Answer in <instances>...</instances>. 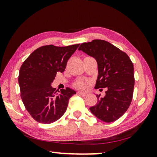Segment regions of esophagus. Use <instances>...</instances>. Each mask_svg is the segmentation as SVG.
Listing matches in <instances>:
<instances>
[{
	"label": "esophagus",
	"instance_id": "esophagus-1",
	"mask_svg": "<svg viewBox=\"0 0 157 157\" xmlns=\"http://www.w3.org/2000/svg\"><path fill=\"white\" fill-rule=\"evenodd\" d=\"M78 94H79V95H81V96H86L88 95V94L84 93V92H81V91H78Z\"/></svg>",
	"mask_w": 157,
	"mask_h": 157
}]
</instances>
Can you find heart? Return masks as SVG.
<instances>
[{
    "instance_id": "obj_1",
    "label": "heart",
    "mask_w": 157,
    "mask_h": 157,
    "mask_svg": "<svg viewBox=\"0 0 157 157\" xmlns=\"http://www.w3.org/2000/svg\"><path fill=\"white\" fill-rule=\"evenodd\" d=\"M88 83L83 81H78L74 83L75 87L78 89H86L87 88Z\"/></svg>"
}]
</instances>
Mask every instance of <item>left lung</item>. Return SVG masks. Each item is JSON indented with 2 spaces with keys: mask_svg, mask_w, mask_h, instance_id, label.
Segmentation results:
<instances>
[{
  "mask_svg": "<svg viewBox=\"0 0 157 157\" xmlns=\"http://www.w3.org/2000/svg\"><path fill=\"white\" fill-rule=\"evenodd\" d=\"M94 57L98 63L96 89L106 88L104 97L96 95L98 101L90 107L94 115L110 123L124 114L132 101L134 86V65L125 52L104 40L83 43L78 48Z\"/></svg>",
  "mask_w": 157,
  "mask_h": 157,
  "instance_id": "8db88e82",
  "label": "left lung"
}]
</instances>
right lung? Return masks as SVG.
<instances>
[{
    "label": "right lung",
    "mask_w": 157,
    "mask_h": 157,
    "mask_svg": "<svg viewBox=\"0 0 157 157\" xmlns=\"http://www.w3.org/2000/svg\"><path fill=\"white\" fill-rule=\"evenodd\" d=\"M80 44L59 47L46 45L36 49L21 66V97L30 115L41 124H51L66 112L69 98L76 94L66 88L56 92L51 83L58 72L65 71L68 59Z\"/></svg>",
    "instance_id": "right-lung-1"
}]
</instances>
